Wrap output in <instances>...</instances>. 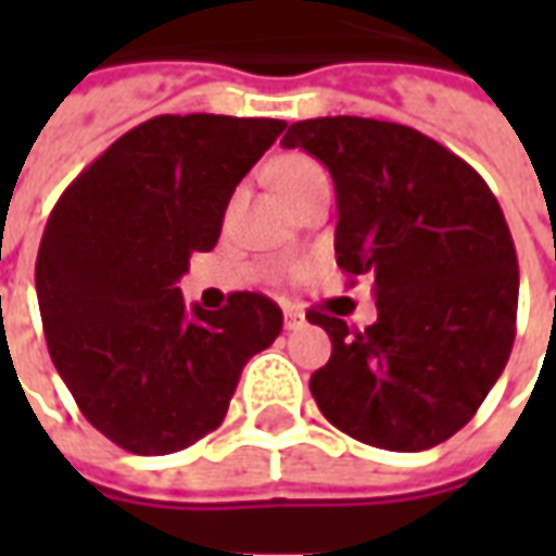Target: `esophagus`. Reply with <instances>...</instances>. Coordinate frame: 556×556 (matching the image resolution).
Segmentation results:
<instances>
[{
    "instance_id": "34e87169",
    "label": "esophagus",
    "mask_w": 556,
    "mask_h": 556,
    "mask_svg": "<svg viewBox=\"0 0 556 556\" xmlns=\"http://www.w3.org/2000/svg\"><path fill=\"white\" fill-rule=\"evenodd\" d=\"M282 313H286V330H301L306 325V315L298 303H282Z\"/></svg>"
}]
</instances>
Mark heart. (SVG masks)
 Instances as JSON below:
<instances>
[{"instance_id":"b5f03b06","label":"heart","mask_w":556,"mask_h":556,"mask_svg":"<svg viewBox=\"0 0 556 556\" xmlns=\"http://www.w3.org/2000/svg\"><path fill=\"white\" fill-rule=\"evenodd\" d=\"M321 175H325V169H321L313 157H306V154H286V157L274 166V181H277L279 193L282 195L301 190L303 184L315 181V178H321Z\"/></svg>"}]
</instances>
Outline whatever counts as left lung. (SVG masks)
Listing matches in <instances>:
<instances>
[{
  "label": "left lung",
  "instance_id": "obj_1",
  "mask_svg": "<svg viewBox=\"0 0 556 556\" xmlns=\"http://www.w3.org/2000/svg\"><path fill=\"white\" fill-rule=\"evenodd\" d=\"M282 146L330 169L337 265L375 279L366 330L306 313L333 342L309 378L318 408L369 446H438L477 414L515 342L518 258L497 199L450 148L393 122H294Z\"/></svg>",
  "mask_w": 556,
  "mask_h": 556
}]
</instances>
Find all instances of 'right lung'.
<instances>
[{"label":"right lung","mask_w":556,"mask_h":556,"mask_svg":"<svg viewBox=\"0 0 556 556\" xmlns=\"http://www.w3.org/2000/svg\"><path fill=\"white\" fill-rule=\"evenodd\" d=\"M286 122L157 115L115 139L50 211L35 262L43 337L94 429L137 455L190 446L226 417L282 309L235 291L187 313L175 286L214 250L235 187Z\"/></svg>","instance_id":"obj_1"}]
</instances>
